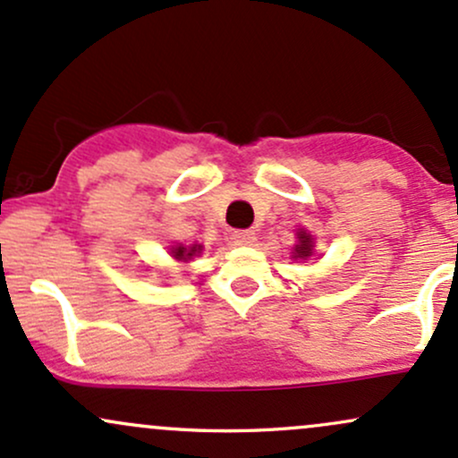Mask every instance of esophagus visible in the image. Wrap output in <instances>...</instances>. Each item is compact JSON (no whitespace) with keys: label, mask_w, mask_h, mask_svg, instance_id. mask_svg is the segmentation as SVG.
Wrapping results in <instances>:
<instances>
[{"label":"esophagus","mask_w":458,"mask_h":458,"mask_svg":"<svg viewBox=\"0 0 458 458\" xmlns=\"http://www.w3.org/2000/svg\"><path fill=\"white\" fill-rule=\"evenodd\" d=\"M233 242L242 244V246H250L255 242V233L250 229H240L233 231Z\"/></svg>","instance_id":"1"}]
</instances>
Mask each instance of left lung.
I'll return each instance as SVG.
<instances>
[{
	"label": "left lung",
	"instance_id": "left-lung-1",
	"mask_svg": "<svg viewBox=\"0 0 458 458\" xmlns=\"http://www.w3.org/2000/svg\"><path fill=\"white\" fill-rule=\"evenodd\" d=\"M298 238H301V244H296L294 257H302V259H305V257L311 255V238L305 233V231H301Z\"/></svg>",
	"mask_w": 458,
	"mask_h": 458
}]
</instances>
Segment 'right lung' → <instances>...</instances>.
Segmentation results:
<instances>
[{
  "instance_id": "right-lung-1",
  "label": "right lung",
  "mask_w": 458,
  "mask_h": 458,
  "mask_svg": "<svg viewBox=\"0 0 458 458\" xmlns=\"http://www.w3.org/2000/svg\"><path fill=\"white\" fill-rule=\"evenodd\" d=\"M199 250H201V246H192V249H183V246H177V249L173 250V255H174V259H182V261H188L190 257H192L194 253H199Z\"/></svg>"
}]
</instances>
